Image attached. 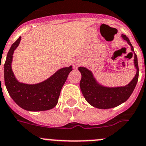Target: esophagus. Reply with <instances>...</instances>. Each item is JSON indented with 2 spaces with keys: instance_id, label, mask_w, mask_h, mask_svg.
<instances>
[{
  "instance_id": "obj_1",
  "label": "esophagus",
  "mask_w": 146,
  "mask_h": 146,
  "mask_svg": "<svg viewBox=\"0 0 146 146\" xmlns=\"http://www.w3.org/2000/svg\"><path fill=\"white\" fill-rule=\"evenodd\" d=\"M74 64H75V65H74L75 67H78V66L80 64V61H76V63H74Z\"/></svg>"
}]
</instances>
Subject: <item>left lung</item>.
<instances>
[{"mask_svg": "<svg viewBox=\"0 0 146 146\" xmlns=\"http://www.w3.org/2000/svg\"><path fill=\"white\" fill-rule=\"evenodd\" d=\"M121 37L130 45L133 53L134 49L130 40L125 35ZM134 66L136 68V74L128 85L120 87H106L98 83L93 73L85 67H79L81 73L80 87L86 101L92 106L100 109H108L115 108L126 101L135 89L138 80V58L134 53Z\"/></svg>", "mask_w": 146, "mask_h": 146, "instance_id": "8db88e82", "label": "left lung"}]
</instances>
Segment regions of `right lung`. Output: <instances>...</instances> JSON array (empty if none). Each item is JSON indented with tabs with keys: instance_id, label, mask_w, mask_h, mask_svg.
<instances>
[{
	"instance_id": "1",
	"label": "right lung",
	"mask_w": 146,
	"mask_h": 146,
	"mask_svg": "<svg viewBox=\"0 0 146 146\" xmlns=\"http://www.w3.org/2000/svg\"><path fill=\"white\" fill-rule=\"evenodd\" d=\"M21 37L13 43L4 64V80L10 96L18 106L29 111H48L57 105L62 87L73 70L72 66L63 68L41 83L26 84L15 78L11 68L14 50L19 45Z\"/></svg>"
}]
</instances>
